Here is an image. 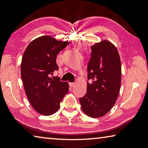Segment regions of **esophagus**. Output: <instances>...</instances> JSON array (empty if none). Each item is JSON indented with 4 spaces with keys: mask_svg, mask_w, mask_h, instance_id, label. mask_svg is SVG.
<instances>
[{
    "mask_svg": "<svg viewBox=\"0 0 148 148\" xmlns=\"http://www.w3.org/2000/svg\"><path fill=\"white\" fill-rule=\"evenodd\" d=\"M74 85H75V83L74 82H70L69 83V86L70 87H73Z\"/></svg>",
    "mask_w": 148,
    "mask_h": 148,
    "instance_id": "esophagus-1",
    "label": "esophagus"
}]
</instances>
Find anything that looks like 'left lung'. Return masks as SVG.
<instances>
[{"label":"left lung","instance_id":"8db88e82","mask_svg":"<svg viewBox=\"0 0 148 148\" xmlns=\"http://www.w3.org/2000/svg\"><path fill=\"white\" fill-rule=\"evenodd\" d=\"M88 64L87 91L79 98L81 108L87 115L99 118L107 114L115 103L121 84V63L116 47L103 41L91 47Z\"/></svg>","mask_w":148,"mask_h":148}]
</instances>
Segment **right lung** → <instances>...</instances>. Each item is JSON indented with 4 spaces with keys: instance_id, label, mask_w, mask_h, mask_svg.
<instances>
[{
    "instance_id": "1",
    "label": "right lung",
    "mask_w": 148,
    "mask_h": 148,
    "mask_svg": "<svg viewBox=\"0 0 148 148\" xmlns=\"http://www.w3.org/2000/svg\"><path fill=\"white\" fill-rule=\"evenodd\" d=\"M69 43L42 36L32 41L23 53L21 76L25 92L32 106L42 115L57 112L69 92V84L60 81L59 77L51 76L58 69L57 55Z\"/></svg>"
}]
</instances>
